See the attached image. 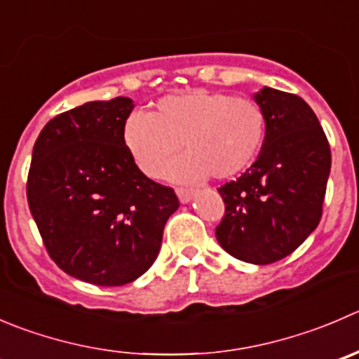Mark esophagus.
<instances>
[{
    "label": "esophagus",
    "instance_id": "obj_1",
    "mask_svg": "<svg viewBox=\"0 0 359 359\" xmlns=\"http://www.w3.org/2000/svg\"><path fill=\"white\" fill-rule=\"evenodd\" d=\"M177 196H179L180 203H189V201H193L194 193L189 189H177Z\"/></svg>",
    "mask_w": 359,
    "mask_h": 359
}]
</instances>
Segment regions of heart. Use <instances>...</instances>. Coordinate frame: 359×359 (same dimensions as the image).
Here are the masks:
<instances>
[{
  "label": "heart",
  "mask_w": 359,
  "mask_h": 359,
  "mask_svg": "<svg viewBox=\"0 0 359 359\" xmlns=\"http://www.w3.org/2000/svg\"><path fill=\"white\" fill-rule=\"evenodd\" d=\"M264 137L266 117L256 102L207 89L165 96L154 112L137 110L123 126L124 147L151 179L165 173L182 142L187 154L170 168L177 182L238 175L259 154Z\"/></svg>",
  "instance_id": "heart-1"
}]
</instances>
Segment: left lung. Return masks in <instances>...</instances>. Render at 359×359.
<instances>
[{"instance_id": "1", "label": "left lung", "mask_w": 359, "mask_h": 359, "mask_svg": "<svg viewBox=\"0 0 359 359\" xmlns=\"http://www.w3.org/2000/svg\"><path fill=\"white\" fill-rule=\"evenodd\" d=\"M252 98L266 117V137L250 168L219 187L226 212L215 236L236 259L270 264L290 256L318 228L332 152L300 96L264 86Z\"/></svg>"}]
</instances>
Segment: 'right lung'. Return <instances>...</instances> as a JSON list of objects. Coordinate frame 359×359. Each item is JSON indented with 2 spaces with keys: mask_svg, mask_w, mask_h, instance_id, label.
Wrapping results in <instances>:
<instances>
[{
  "mask_svg": "<svg viewBox=\"0 0 359 359\" xmlns=\"http://www.w3.org/2000/svg\"><path fill=\"white\" fill-rule=\"evenodd\" d=\"M133 109L124 96L87 102L48 121L33 147L27 203L45 247L62 272L96 286L144 276L179 208L124 147Z\"/></svg>",
  "mask_w": 359,
  "mask_h": 359,
  "instance_id": "add662e5",
  "label": "right lung"
}]
</instances>
